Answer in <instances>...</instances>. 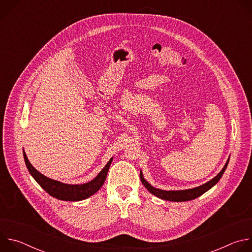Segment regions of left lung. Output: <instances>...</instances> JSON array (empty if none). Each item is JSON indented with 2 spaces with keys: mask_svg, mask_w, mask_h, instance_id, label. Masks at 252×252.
<instances>
[{
  "mask_svg": "<svg viewBox=\"0 0 252 252\" xmlns=\"http://www.w3.org/2000/svg\"><path fill=\"white\" fill-rule=\"evenodd\" d=\"M228 161H229V158L227 159L225 165L223 166V168L221 169V171L215 176L214 178H212L211 181H209L208 183L200 186V187H197V188H194V189H186V190H162V189H158L154 187H152L145 178H143L142 176V173L140 171V181L142 183V185L146 187V189L153 194H155L156 196L161 198V199H165V200H169V201H188V200H191V199H194L198 196H200L201 194H203L204 192H206L207 190H209L213 186L217 185L219 183L220 179L221 178L222 174L224 173L226 167H227V164H228Z\"/></svg>",
  "mask_w": 252,
  "mask_h": 252,
  "instance_id": "1",
  "label": "left lung"
}]
</instances>
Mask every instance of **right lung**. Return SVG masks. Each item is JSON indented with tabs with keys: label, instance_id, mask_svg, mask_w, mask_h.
Here are the masks:
<instances>
[{
	"label": "right lung",
	"instance_id": "right-lung-1",
	"mask_svg": "<svg viewBox=\"0 0 252 252\" xmlns=\"http://www.w3.org/2000/svg\"><path fill=\"white\" fill-rule=\"evenodd\" d=\"M24 159L31 175L40 185V187L45 189L50 195L65 201L83 200L94 194L104 184L107 171H109V168L113 161V158H111L109 162L106 163V165L101 169V171L97 174V176H95L92 182L84 185H66L54 181V179H51L39 172L30 163L25 152Z\"/></svg>",
	"mask_w": 252,
	"mask_h": 252
}]
</instances>
